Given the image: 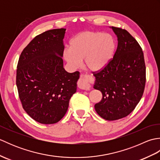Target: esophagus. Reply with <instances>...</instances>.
<instances>
[{"label": "esophagus", "instance_id": "1", "mask_svg": "<svg viewBox=\"0 0 160 160\" xmlns=\"http://www.w3.org/2000/svg\"><path fill=\"white\" fill-rule=\"evenodd\" d=\"M78 87L81 89L87 90L89 89V87H90L89 84H88V82H87V80H85V78H84V76H83V75L82 76H81V78L79 80H78Z\"/></svg>", "mask_w": 160, "mask_h": 160}]
</instances>
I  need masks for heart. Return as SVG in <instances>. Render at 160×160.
<instances>
[{"label": "heart", "mask_w": 160, "mask_h": 160, "mask_svg": "<svg viewBox=\"0 0 160 160\" xmlns=\"http://www.w3.org/2000/svg\"><path fill=\"white\" fill-rule=\"evenodd\" d=\"M116 44L113 36L99 32H80L71 40L69 48L64 50L63 57L72 68L76 69L84 60L91 72L96 73L107 67L113 58Z\"/></svg>", "instance_id": "heart-1"}]
</instances>
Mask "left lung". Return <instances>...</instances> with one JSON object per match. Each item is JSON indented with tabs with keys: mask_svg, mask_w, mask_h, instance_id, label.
Returning a JSON list of instances; mask_svg holds the SVG:
<instances>
[{
	"mask_svg": "<svg viewBox=\"0 0 160 160\" xmlns=\"http://www.w3.org/2000/svg\"><path fill=\"white\" fill-rule=\"evenodd\" d=\"M118 38V47L107 67L95 73L93 88L102 98L95 104L97 113L106 120L127 116L141 100L146 82L144 53L127 30L110 27Z\"/></svg>",
	"mask_w": 160,
	"mask_h": 160,
	"instance_id": "1",
	"label": "left lung"
}]
</instances>
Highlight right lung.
<instances>
[{
    "instance_id": "right-lung-1",
    "label": "right lung",
    "mask_w": 160,
    "mask_h": 160,
    "mask_svg": "<svg viewBox=\"0 0 160 160\" xmlns=\"http://www.w3.org/2000/svg\"><path fill=\"white\" fill-rule=\"evenodd\" d=\"M66 29L48 30L23 49L17 66L16 86L24 110L40 124L59 122L76 92L80 73L63 66Z\"/></svg>"
}]
</instances>
